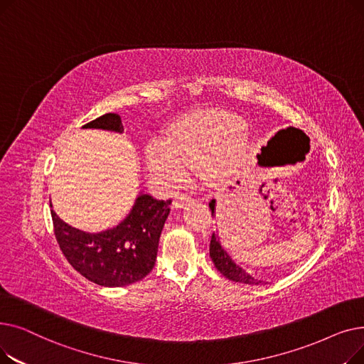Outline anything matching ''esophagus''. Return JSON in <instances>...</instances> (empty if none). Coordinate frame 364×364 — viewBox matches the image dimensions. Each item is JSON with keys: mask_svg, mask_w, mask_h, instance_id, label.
Segmentation results:
<instances>
[{"mask_svg": "<svg viewBox=\"0 0 364 364\" xmlns=\"http://www.w3.org/2000/svg\"><path fill=\"white\" fill-rule=\"evenodd\" d=\"M193 199L190 198V196H186V195H183V196H180L178 199H176L174 202H172V205H174V208L176 209H181V208H184L188 202H192Z\"/></svg>", "mask_w": 364, "mask_h": 364, "instance_id": "esophagus-1", "label": "esophagus"}]
</instances>
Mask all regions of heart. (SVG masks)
<instances>
[{
	"instance_id": "heart-1",
	"label": "heart",
	"mask_w": 364,
	"mask_h": 364,
	"mask_svg": "<svg viewBox=\"0 0 364 364\" xmlns=\"http://www.w3.org/2000/svg\"><path fill=\"white\" fill-rule=\"evenodd\" d=\"M250 150L243 121L230 112L205 110L172 125L166 137H151L144 149L150 177L164 188L183 183L187 169L203 165L208 177L224 176L242 162Z\"/></svg>"
}]
</instances>
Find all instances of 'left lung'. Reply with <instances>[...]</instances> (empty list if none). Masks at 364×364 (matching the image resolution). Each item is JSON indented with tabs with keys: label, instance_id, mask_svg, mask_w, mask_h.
I'll list each match as a JSON object with an SVG mask.
<instances>
[{
	"label": "left lung",
	"instance_id": "1",
	"mask_svg": "<svg viewBox=\"0 0 364 364\" xmlns=\"http://www.w3.org/2000/svg\"><path fill=\"white\" fill-rule=\"evenodd\" d=\"M215 206H217V200L213 199L209 202V208L213 211V217H215ZM209 257H211L215 269L225 276L228 280L232 282H237V283H246V284H261L262 280L255 279L254 276H251L250 273H246V270H243L240 265H237L235 262V259L228 255V252L224 250V246L221 245V239L218 232L213 233L211 237V243H209Z\"/></svg>",
	"mask_w": 364,
	"mask_h": 364
}]
</instances>
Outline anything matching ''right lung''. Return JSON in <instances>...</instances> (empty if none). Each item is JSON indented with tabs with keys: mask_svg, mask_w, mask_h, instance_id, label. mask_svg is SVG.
<instances>
[{
	"mask_svg": "<svg viewBox=\"0 0 364 364\" xmlns=\"http://www.w3.org/2000/svg\"><path fill=\"white\" fill-rule=\"evenodd\" d=\"M82 128L124 132L118 113H105ZM169 205L171 200H158L140 190L128 215L99 233L69 225L51 209L54 235L69 264L85 279L106 288L128 286L144 279L155 267Z\"/></svg>",
	"mask_w": 364,
	"mask_h": 364,
	"instance_id": "obj_1",
	"label": "right lung"
}]
</instances>
